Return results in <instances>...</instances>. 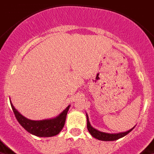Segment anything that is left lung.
I'll return each mask as SVG.
<instances>
[{
	"instance_id": "1",
	"label": "left lung",
	"mask_w": 154,
	"mask_h": 154,
	"mask_svg": "<svg viewBox=\"0 0 154 154\" xmlns=\"http://www.w3.org/2000/svg\"><path fill=\"white\" fill-rule=\"evenodd\" d=\"M86 120H87V129H88L89 132H90V134L92 135L94 138H97L98 140H101V141H115L117 140L119 138H123L125 135L128 134V133H130L133 129L134 128H132L130 130L127 131L125 132H120V133H117V134H110V133H105V132H102L100 131L97 130V129H95L91 125V123L89 121V117L88 115L86 114Z\"/></svg>"
}]
</instances>
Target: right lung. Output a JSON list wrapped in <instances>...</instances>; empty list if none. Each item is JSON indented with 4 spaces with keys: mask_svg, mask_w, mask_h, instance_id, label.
<instances>
[{
    "mask_svg": "<svg viewBox=\"0 0 154 154\" xmlns=\"http://www.w3.org/2000/svg\"><path fill=\"white\" fill-rule=\"evenodd\" d=\"M10 103L16 120L20 125L26 131L38 137H52L59 134L65 124L66 116L70 108V105H68L61 113L55 118L42 120H31L21 115L15 109L11 101Z\"/></svg>",
    "mask_w": 154,
    "mask_h": 154,
    "instance_id": "1",
    "label": "right lung"
}]
</instances>
